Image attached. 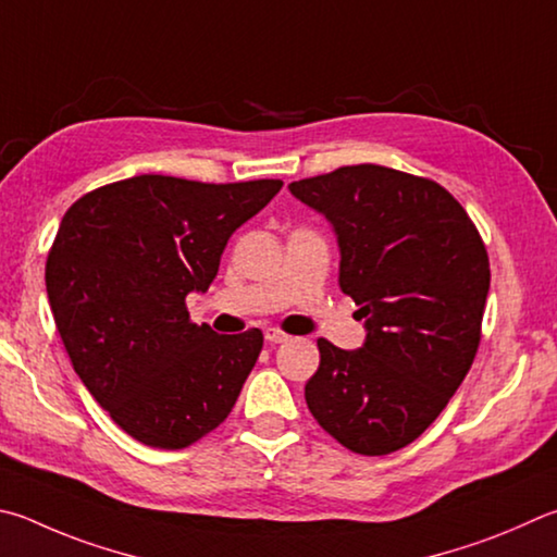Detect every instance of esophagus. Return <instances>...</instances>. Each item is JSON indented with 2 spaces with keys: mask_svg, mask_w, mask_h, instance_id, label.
<instances>
[{
  "mask_svg": "<svg viewBox=\"0 0 557 557\" xmlns=\"http://www.w3.org/2000/svg\"><path fill=\"white\" fill-rule=\"evenodd\" d=\"M265 341L268 343H285V341H289V336L285 331H280V329H268L265 331Z\"/></svg>",
  "mask_w": 557,
  "mask_h": 557,
  "instance_id": "obj_1",
  "label": "esophagus"
}]
</instances>
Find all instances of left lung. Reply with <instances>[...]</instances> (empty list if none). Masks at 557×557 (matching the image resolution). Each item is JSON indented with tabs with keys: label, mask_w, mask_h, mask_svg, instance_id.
Segmentation results:
<instances>
[{
	"label": "left lung",
	"mask_w": 557,
	"mask_h": 557,
	"mask_svg": "<svg viewBox=\"0 0 557 557\" xmlns=\"http://www.w3.org/2000/svg\"><path fill=\"white\" fill-rule=\"evenodd\" d=\"M289 191L331 221L338 285L368 329L358 350L319 338L307 407L352 453L409 446L446 409L480 346L490 292L480 231L438 182L382 165H346Z\"/></svg>",
	"instance_id": "8db88e82"
}]
</instances>
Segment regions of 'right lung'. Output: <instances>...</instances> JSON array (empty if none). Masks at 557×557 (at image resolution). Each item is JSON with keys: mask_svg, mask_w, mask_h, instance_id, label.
Masks as SVG:
<instances>
[{"mask_svg": "<svg viewBox=\"0 0 557 557\" xmlns=\"http://www.w3.org/2000/svg\"><path fill=\"white\" fill-rule=\"evenodd\" d=\"M280 187L138 175L65 211L46 260L50 311L79 380L131 438L180 450L234 409L262 333L219 336L185 299L209 289L231 234Z\"/></svg>", "mask_w": 557, "mask_h": 557, "instance_id": "add662e5", "label": "right lung"}]
</instances>
